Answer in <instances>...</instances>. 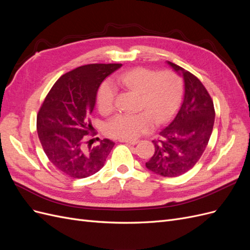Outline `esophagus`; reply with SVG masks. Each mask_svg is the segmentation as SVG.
<instances>
[{"instance_id": "1", "label": "esophagus", "mask_w": 250, "mask_h": 250, "mask_svg": "<svg viewBox=\"0 0 250 250\" xmlns=\"http://www.w3.org/2000/svg\"><path fill=\"white\" fill-rule=\"evenodd\" d=\"M120 142L125 143V144H127V145H137V144L139 143V141H137V140H134V141H132V140H120Z\"/></svg>"}]
</instances>
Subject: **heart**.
Segmentation results:
<instances>
[{"label":"heart","mask_w":250,"mask_h":250,"mask_svg":"<svg viewBox=\"0 0 250 250\" xmlns=\"http://www.w3.org/2000/svg\"><path fill=\"white\" fill-rule=\"evenodd\" d=\"M116 86L141 95L140 108L147 112L135 115H117L105 125L106 133L120 140H135L153 129L157 123L165 122L176 110L181 98V82L175 74L165 71L157 73L146 67H135L113 78ZM116 88L104 82L97 95L100 111L108 113L115 106Z\"/></svg>","instance_id":"heart-1"}]
</instances>
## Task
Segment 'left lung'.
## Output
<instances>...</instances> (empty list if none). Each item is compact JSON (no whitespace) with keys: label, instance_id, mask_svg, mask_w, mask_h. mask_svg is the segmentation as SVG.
I'll return each instance as SVG.
<instances>
[{"label":"left lung","instance_id":"8db88e82","mask_svg":"<svg viewBox=\"0 0 250 250\" xmlns=\"http://www.w3.org/2000/svg\"><path fill=\"white\" fill-rule=\"evenodd\" d=\"M184 79V99L172 122L153 141L155 151L146 168L164 177L181 175L198 162L209 141L215 122L214 103L200 80L183 67L167 62Z\"/></svg>","mask_w":250,"mask_h":250}]
</instances>
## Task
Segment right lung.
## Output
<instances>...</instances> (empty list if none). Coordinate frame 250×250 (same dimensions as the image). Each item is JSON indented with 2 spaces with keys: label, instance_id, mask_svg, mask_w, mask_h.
I'll list each match as a JSON object with an SVG mask.
<instances>
[{
  "label": "right lung",
  "instance_id": "add662e5",
  "mask_svg": "<svg viewBox=\"0 0 250 250\" xmlns=\"http://www.w3.org/2000/svg\"><path fill=\"white\" fill-rule=\"evenodd\" d=\"M122 66L95 63L62 75L52 86L39 111L36 128L44 153L54 167L73 178H84L99 171L115 143L101 140L92 146L84 135L92 129L89 116L102 81Z\"/></svg>",
  "mask_w": 250,
  "mask_h": 250
}]
</instances>
